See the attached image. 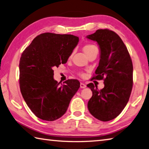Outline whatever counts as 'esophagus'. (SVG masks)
Masks as SVG:
<instances>
[{
  "label": "esophagus",
  "instance_id": "1",
  "mask_svg": "<svg viewBox=\"0 0 149 149\" xmlns=\"http://www.w3.org/2000/svg\"><path fill=\"white\" fill-rule=\"evenodd\" d=\"M86 87V85L85 84H84V83H82V82L80 83V88H85Z\"/></svg>",
  "mask_w": 149,
  "mask_h": 149
}]
</instances>
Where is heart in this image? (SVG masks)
Masks as SVG:
<instances>
[{"instance_id": "1", "label": "heart", "mask_w": 149, "mask_h": 149, "mask_svg": "<svg viewBox=\"0 0 149 149\" xmlns=\"http://www.w3.org/2000/svg\"><path fill=\"white\" fill-rule=\"evenodd\" d=\"M95 48H97V47H96L95 45H93V44H85L84 46H83V51H84V53L88 56V55L89 54L90 52L93 50V49H94ZM72 56V54L70 55V56ZM79 75L80 77H83L84 76V74L82 72H80Z\"/></svg>"}]
</instances>
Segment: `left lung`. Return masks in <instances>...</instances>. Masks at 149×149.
<instances>
[{
	"label": "left lung",
	"instance_id": "left-lung-1",
	"mask_svg": "<svg viewBox=\"0 0 149 149\" xmlns=\"http://www.w3.org/2000/svg\"><path fill=\"white\" fill-rule=\"evenodd\" d=\"M100 48L99 66L92 80H103L105 86L98 90L93 83L87 85L92 91L88 103L90 113L101 121L118 116L128 102L133 87V64L128 50L114 31L98 29L87 36Z\"/></svg>",
	"mask_w": 149,
	"mask_h": 149
}]
</instances>
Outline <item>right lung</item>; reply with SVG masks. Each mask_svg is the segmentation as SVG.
<instances>
[{
	"mask_svg": "<svg viewBox=\"0 0 149 149\" xmlns=\"http://www.w3.org/2000/svg\"><path fill=\"white\" fill-rule=\"evenodd\" d=\"M79 38L72 35L44 33L33 39L19 60V87L25 103L38 118L54 121L66 113L80 88L76 79L64 84L54 79V67L66 63Z\"/></svg>",
	"mask_w": 149,
	"mask_h": 149,
	"instance_id": "right-lung-1",
	"label": "right lung"
}]
</instances>
